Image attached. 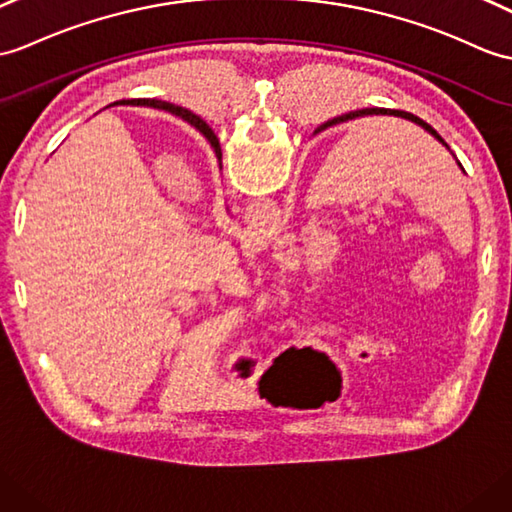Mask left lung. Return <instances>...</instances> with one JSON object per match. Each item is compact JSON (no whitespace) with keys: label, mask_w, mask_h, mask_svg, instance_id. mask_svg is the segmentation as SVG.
I'll return each mask as SVG.
<instances>
[{"label":"left lung","mask_w":512,"mask_h":512,"mask_svg":"<svg viewBox=\"0 0 512 512\" xmlns=\"http://www.w3.org/2000/svg\"><path fill=\"white\" fill-rule=\"evenodd\" d=\"M373 115H392V117H401V120H408V122H412V124H417L419 128H423L427 135H432L438 144H443L447 150H449V146L445 144V139L436 133V130L427 124V122H423L421 117H417V115H412V113H408V111H399V109H377V106H373V109H360V111H351V113H344V115H340V117H334V120H329L327 124H323V126H318V130L316 133H320V130H325V128H329V126H336V124H342V122H351V120H362V117H373ZM196 130L198 133L205 137L209 144H213V130L207 126V122L205 120H200V117L196 115ZM451 152V150H449ZM451 157L456 159V154H451ZM456 163H458V168L465 172V168H462L460 165V161L456 159Z\"/></svg>","instance_id":"left-lung-1"}]
</instances>
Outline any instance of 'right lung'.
<instances>
[{
    "label": "right lung",
    "instance_id": "1",
    "mask_svg": "<svg viewBox=\"0 0 512 512\" xmlns=\"http://www.w3.org/2000/svg\"><path fill=\"white\" fill-rule=\"evenodd\" d=\"M117 104H137V106L144 104V106H152V109H161V111H168V113H172L176 117H181V120H185L187 124H192L196 128V113L183 109V106L170 104V102H159V100H120V102H115L111 106H117ZM211 148H213V152H216V159H218L220 170H222V150H220V141H218L216 135H213Z\"/></svg>",
    "mask_w": 512,
    "mask_h": 512
}]
</instances>
